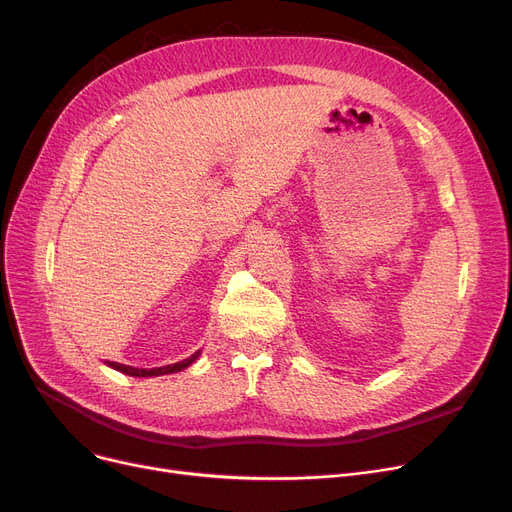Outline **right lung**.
I'll return each mask as SVG.
<instances>
[{
	"label": "right lung",
	"instance_id": "right-lung-1",
	"mask_svg": "<svg viewBox=\"0 0 512 512\" xmlns=\"http://www.w3.org/2000/svg\"><path fill=\"white\" fill-rule=\"evenodd\" d=\"M199 357V351L195 355H191L184 361H178V363H172V365H166V367H153V369H139V367H130V365H122V363H116V361H110L107 365L126 373V375H134V378H149V375H164V373H176L184 367L191 365L195 359Z\"/></svg>",
	"mask_w": 512,
	"mask_h": 512
}]
</instances>
